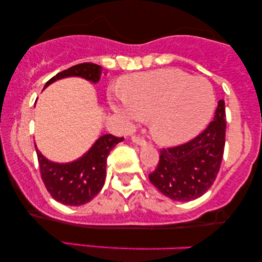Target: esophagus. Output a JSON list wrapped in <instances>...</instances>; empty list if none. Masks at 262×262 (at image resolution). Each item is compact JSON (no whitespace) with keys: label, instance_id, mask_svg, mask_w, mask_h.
<instances>
[{"label":"esophagus","instance_id":"esophagus-1","mask_svg":"<svg viewBox=\"0 0 262 262\" xmlns=\"http://www.w3.org/2000/svg\"><path fill=\"white\" fill-rule=\"evenodd\" d=\"M132 141H133L135 145H139V146H145V145H146V141L144 140L143 138L137 137V135H134V137H132Z\"/></svg>","mask_w":262,"mask_h":262}]
</instances>
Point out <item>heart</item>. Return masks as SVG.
Here are the masks:
<instances>
[{
	"mask_svg": "<svg viewBox=\"0 0 262 262\" xmlns=\"http://www.w3.org/2000/svg\"><path fill=\"white\" fill-rule=\"evenodd\" d=\"M123 96L112 107L127 121L150 118V132L159 144L179 145L206 128L215 107L213 87L203 77L179 69L134 74L123 80Z\"/></svg>",
	"mask_w": 262,
	"mask_h": 262,
	"instance_id": "heart-1",
	"label": "heart"
}]
</instances>
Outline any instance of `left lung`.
I'll list each match as a JSON object with an SVG mask.
<instances>
[{"instance_id":"obj_1","label":"left lung","mask_w":262,"mask_h":262,"mask_svg":"<svg viewBox=\"0 0 262 262\" xmlns=\"http://www.w3.org/2000/svg\"><path fill=\"white\" fill-rule=\"evenodd\" d=\"M225 104L218 102L214 121L198 137L175 148L160 150L158 167L149 180L162 194L180 202L201 197L214 182L225 145Z\"/></svg>"}]
</instances>
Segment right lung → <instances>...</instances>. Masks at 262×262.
Masks as SVG:
<instances>
[{"label": "right lung", "instance_id": "add662e5", "mask_svg": "<svg viewBox=\"0 0 262 262\" xmlns=\"http://www.w3.org/2000/svg\"><path fill=\"white\" fill-rule=\"evenodd\" d=\"M102 66L83 62L69 68L52 77L45 87L65 77H82L92 83L101 79ZM124 138L104 134L77 160L66 164L48 160L37 150L39 169L45 187L54 200L66 206H82L101 191L106 180V164L108 154ZM37 146V145H35Z\"/></svg>", "mask_w": 262, "mask_h": 262}]
</instances>
